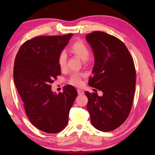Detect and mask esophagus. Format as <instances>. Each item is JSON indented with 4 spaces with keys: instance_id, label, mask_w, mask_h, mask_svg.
<instances>
[{
    "instance_id": "1",
    "label": "esophagus",
    "mask_w": 155,
    "mask_h": 155,
    "mask_svg": "<svg viewBox=\"0 0 155 155\" xmlns=\"http://www.w3.org/2000/svg\"><path fill=\"white\" fill-rule=\"evenodd\" d=\"M77 91H78V93L79 95H82L84 94V91L81 90V89H78Z\"/></svg>"
}]
</instances>
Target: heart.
Returning a JSON list of instances; mask_svg holds the SVG:
<instances>
[{"label":"heart","instance_id":"b5f03b06","mask_svg":"<svg viewBox=\"0 0 155 155\" xmlns=\"http://www.w3.org/2000/svg\"><path fill=\"white\" fill-rule=\"evenodd\" d=\"M70 51L76 55L79 58H80L83 61H87L90 55V50L86 44L81 41H77L71 45L70 47ZM67 55L64 51H61L58 55V64L59 68L64 70L67 68ZM83 75L79 73H74L71 74L68 83L75 86H80L82 84V77Z\"/></svg>","mask_w":155,"mask_h":155}]
</instances>
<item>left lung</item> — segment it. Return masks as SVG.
Segmentation results:
<instances>
[{
  "instance_id": "left-lung-1",
  "label": "left lung",
  "mask_w": 155,
  "mask_h": 155,
  "mask_svg": "<svg viewBox=\"0 0 155 155\" xmlns=\"http://www.w3.org/2000/svg\"><path fill=\"white\" fill-rule=\"evenodd\" d=\"M95 56L89 86L104 93L85 92L92 125L109 132L124 123L132 108L136 86V70L127 48L117 37L95 31L86 35Z\"/></svg>"
}]
</instances>
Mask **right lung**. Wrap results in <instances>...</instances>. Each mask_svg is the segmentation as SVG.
<instances>
[{"label":"right lung","mask_w":155,"mask_h":155,"mask_svg":"<svg viewBox=\"0 0 155 155\" xmlns=\"http://www.w3.org/2000/svg\"><path fill=\"white\" fill-rule=\"evenodd\" d=\"M72 35H40L28 40L18 50L14 63V83L28 118L35 127L50 134L65 128L78 95L70 85L58 94L51 90V83L61 75L58 55Z\"/></svg>","instance_id":"1"}]
</instances>
